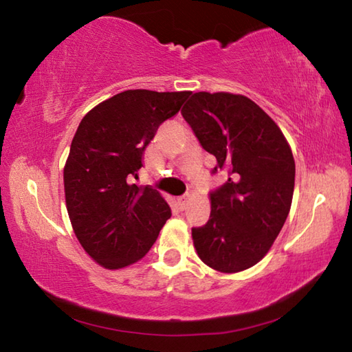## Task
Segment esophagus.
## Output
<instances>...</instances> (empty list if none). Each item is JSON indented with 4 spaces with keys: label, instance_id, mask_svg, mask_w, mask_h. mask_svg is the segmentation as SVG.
Wrapping results in <instances>:
<instances>
[{
    "label": "esophagus",
    "instance_id": "obj_1",
    "mask_svg": "<svg viewBox=\"0 0 352 352\" xmlns=\"http://www.w3.org/2000/svg\"><path fill=\"white\" fill-rule=\"evenodd\" d=\"M188 199H189V195H182V197H178V199H177V205H178V208H180L182 211L184 210V208H186V205H188Z\"/></svg>",
    "mask_w": 352,
    "mask_h": 352
}]
</instances>
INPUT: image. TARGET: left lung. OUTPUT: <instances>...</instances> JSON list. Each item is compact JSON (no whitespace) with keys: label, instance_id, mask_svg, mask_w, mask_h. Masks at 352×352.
<instances>
[{"label":"left lung","instance_id":"8db88e82","mask_svg":"<svg viewBox=\"0 0 352 352\" xmlns=\"http://www.w3.org/2000/svg\"><path fill=\"white\" fill-rule=\"evenodd\" d=\"M182 115L200 146L228 180L211 190V214L194 226L199 258L236 273L264 258L289 216L295 162L275 121L252 99L231 93H194Z\"/></svg>","mask_w":352,"mask_h":352}]
</instances>
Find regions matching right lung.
Masks as SVG:
<instances>
[{"label":"right lung","mask_w":352,"mask_h":352,"mask_svg":"<svg viewBox=\"0 0 352 352\" xmlns=\"http://www.w3.org/2000/svg\"><path fill=\"white\" fill-rule=\"evenodd\" d=\"M190 91L127 90L88 111L63 170L65 199L77 239L105 269L146 256L170 208L152 186L133 183L148 142Z\"/></svg>","instance_id":"obj_1"}]
</instances>
